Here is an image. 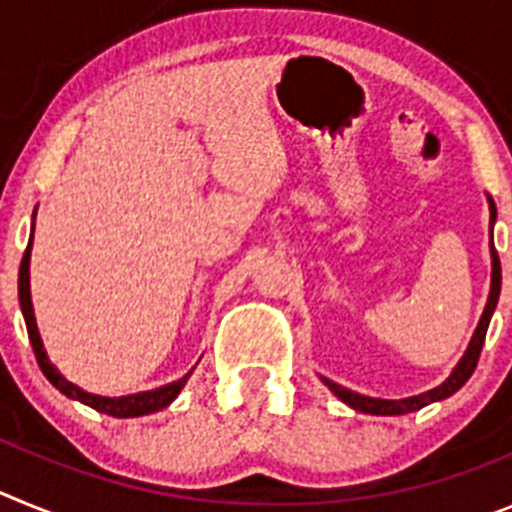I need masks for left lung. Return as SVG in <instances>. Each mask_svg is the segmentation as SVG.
<instances>
[{"instance_id": "8db88e82", "label": "left lung", "mask_w": 512, "mask_h": 512, "mask_svg": "<svg viewBox=\"0 0 512 512\" xmlns=\"http://www.w3.org/2000/svg\"><path fill=\"white\" fill-rule=\"evenodd\" d=\"M487 205H490V259H492V274H490V295H487V305L482 310V318H479L477 328L472 333V341H469L467 351L464 356L459 359V364L451 369V374L443 379L438 387L428 392H420V395L413 397H402V400H382V397H369V395H359V392L348 390V387H341V384L330 382L328 377H320L323 384L328 387L333 395L338 397L341 402H346L348 408L359 410V413L366 415H405V413H415V410L425 408V405H431V402H441L446 397H451L454 392H459L467 379L472 377L474 366H477L479 354H482V346H485V336H487V328H490V320H492V312H495L497 300H500V284H503V271H500V259H497V251H495V243H492V228H495V220H497V210H495V202L492 197L487 194Z\"/></svg>"}]
</instances>
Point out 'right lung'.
I'll use <instances>...</instances> for the list:
<instances>
[{
  "label": "right lung",
  "instance_id": "1",
  "mask_svg": "<svg viewBox=\"0 0 512 512\" xmlns=\"http://www.w3.org/2000/svg\"><path fill=\"white\" fill-rule=\"evenodd\" d=\"M33 230H35V212H33ZM30 251H33V235H30V243H27V251L22 256L20 264V282H17V289H20V307H22V318H25L27 325V336H30V343H33L35 359H38L40 369L48 377V382L56 387L58 392L69 397V400L84 402L89 408H94L97 413L112 415V418H140V415H151L158 413V410L169 408L171 402L179 397L182 387L187 384L189 374H184L182 379H176V382L164 384V387H156V390H146V392H135V395H122V397H102V395H92V392L81 390L79 384L69 382V379L63 377L58 372L53 361L48 359L43 346V338H40L38 323H35V310H33V297H30Z\"/></svg>",
  "mask_w": 512,
  "mask_h": 512
}]
</instances>
